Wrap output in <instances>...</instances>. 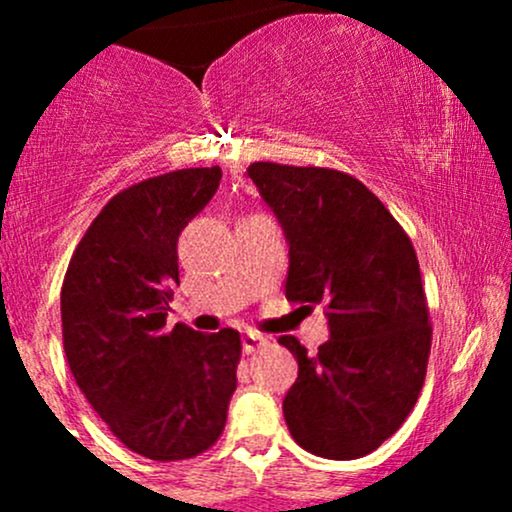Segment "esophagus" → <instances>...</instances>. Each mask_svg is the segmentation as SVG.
Listing matches in <instances>:
<instances>
[{"label":"esophagus","instance_id":"obj_1","mask_svg":"<svg viewBox=\"0 0 512 512\" xmlns=\"http://www.w3.org/2000/svg\"><path fill=\"white\" fill-rule=\"evenodd\" d=\"M264 344H267V337H262V334H257V332L243 334V351H245V354H255V351L262 349Z\"/></svg>","mask_w":512,"mask_h":512}]
</instances>
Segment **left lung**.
Listing matches in <instances>:
<instances>
[{
  "mask_svg": "<svg viewBox=\"0 0 512 512\" xmlns=\"http://www.w3.org/2000/svg\"><path fill=\"white\" fill-rule=\"evenodd\" d=\"M248 178L289 240L286 298L325 305L330 339L308 354L284 419L303 450L356 460L383 445L424 387L431 322L414 245L363 182L332 168L252 163Z\"/></svg>",
  "mask_w": 512,
  "mask_h": 512,
  "instance_id": "1",
  "label": "left lung"
}]
</instances>
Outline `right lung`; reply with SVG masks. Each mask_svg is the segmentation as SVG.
<instances>
[{
    "instance_id": "right-lung-1",
    "label": "right lung",
    "mask_w": 512,
    "mask_h": 512,
    "mask_svg": "<svg viewBox=\"0 0 512 512\" xmlns=\"http://www.w3.org/2000/svg\"><path fill=\"white\" fill-rule=\"evenodd\" d=\"M221 168L137 182L105 204L76 245L62 284L67 363L113 436L156 462L219 440L236 392L240 334L166 327L178 236L219 190Z\"/></svg>"
}]
</instances>
